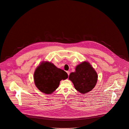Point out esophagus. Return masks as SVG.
<instances>
[{"instance_id":"esophagus-1","label":"esophagus","mask_w":129,"mask_h":129,"mask_svg":"<svg viewBox=\"0 0 129 129\" xmlns=\"http://www.w3.org/2000/svg\"><path fill=\"white\" fill-rule=\"evenodd\" d=\"M67 73L68 75L69 76V75H70V72H69V71H67Z\"/></svg>"}]
</instances>
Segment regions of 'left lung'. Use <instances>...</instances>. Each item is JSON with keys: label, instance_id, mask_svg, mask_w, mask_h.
I'll return each mask as SVG.
<instances>
[{"label": "left lung", "instance_id": "obj_1", "mask_svg": "<svg viewBox=\"0 0 129 129\" xmlns=\"http://www.w3.org/2000/svg\"><path fill=\"white\" fill-rule=\"evenodd\" d=\"M98 76L89 63L84 62L77 66L76 71L71 73L69 79L75 88L81 93H86L95 86Z\"/></svg>", "mask_w": 129, "mask_h": 129}]
</instances>
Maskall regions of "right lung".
<instances>
[{"instance_id":"add662e5","label":"right lung","mask_w":129,"mask_h":129,"mask_svg":"<svg viewBox=\"0 0 129 129\" xmlns=\"http://www.w3.org/2000/svg\"><path fill=\"white\" fill-rule=\"evenodd\" d=\"M67 78L68 75L65 71L57 68L49 62H42L34 74L36 86L41 92L48 94L57 88L61 80Z\"/></svg>"}]
</instances>
